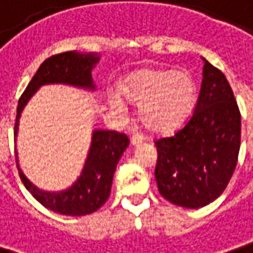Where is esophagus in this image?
Masks as SVG:
<instances>
[{"mask_svg": "<svg viewBox=\"0 0 253 253\" xmlns=\"http://www.w3.org/2000/svg\"><path fill=\"white\" fill-rule=\"evenodd\" d=\"M130 141H131V145H133V147H140L141 144H142V137L138 135V134H134Z\"/></svg>", "mask_w": 253, "mask_h": 253, "instance_id": "1", "label": "esophagus"}]
</instances>
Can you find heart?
<instances>
[{"mask_svg": "<svg viewBox=\"0 0 253 253\" xmlns=\"http://www.w3.org/2000/svg\"><path fill=\"white\" fill-rule=\"evenodd\" d=\"M127 101L138 104V119L149 131L166 134L181 126L194 108L197 84L190 73L166 69H144L134 72L120 85ZM116 113L125 112L119 95L109 98Z\"/></svg>", "mask_w": 253, "mask_h": 253, "instance_id": "1", "label": "heart"}]
</instances>
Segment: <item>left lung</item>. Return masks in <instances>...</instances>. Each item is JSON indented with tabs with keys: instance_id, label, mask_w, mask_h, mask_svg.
Wrapping results in <instances>:
<instances>
[{
	"instance_id": "obj_1",
	"label": "left lung",
	"mask_w": 253,
	"mask_h": 253,
	"mask_svg": "<svg viewBox=\"0 0 253 253\" xmlns=\"http://www.w3.org/2000/svg\"><path fill=\"white\" fill-rule=\"evenodd\" d=\"M202 83L194 113L173 137L155 142L159 192L188 209L209 205L226 190L241 144V115L219 69L202 58Z\"/></svg>"
}]
</instances>
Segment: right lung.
<instances>
[{
	"instance_id": "right-lung-1",
	"label": "right lung",
	"mask_w": 253,
	"mask_h": 253,
	"mask_svg": "<svg viewBox=\"0 0 253 253\" xmlns=\"http://www.w3.org/2000/svg\"><path fill=\"white\" fill-rule=\"evenodd\" d=\"M101 55L97 52L70 51L54 55L41 63L25 92L19 99L15 141L18 137L19 120L27 102L42 85L63 84L84 91H97L92 80V69L97 66ZM130 141L126 134L109 130H92L87 158L80 174L73 184L61 191H48L33 183L19 165V174L25 187L41 205L65 216H84L98 211L111 195L113 173Z\"/></svg>"
}]
</instances>
